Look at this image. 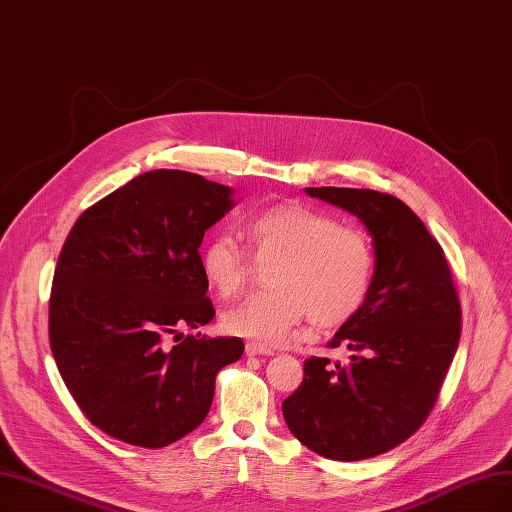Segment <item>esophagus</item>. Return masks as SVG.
<instances>
[{
	"instance_id": "esophagus-1",
	"label": "esophagus",
	"mask_w": 512,
	"mask_h": 512,
	"mask_svg": "<svg viewBox=\"0 0 512 512\" xmlns=\"http://www.w3.org/2000/svg\"><path fill=\"white\" fill-rule=\"evenodd\" d=\"M245 355H248V357L273 355V351L269 349V346H262V344H258V342H248V344H245Z\"/></svg>"
}]
</instances>
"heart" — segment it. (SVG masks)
Instances as JSON below:
<instances>
[{
	"instance_id": "b5f03b06",
	"label": "heart",
	"mask_w": 512,
	"mask_h": 512,
	"mask_svg": "<svg viewBox=\"0 0 512 512\" xmlns=\"http://www.w3.org/2000/svg\"><path fill=\"white\" fill-rule=\"evenodd\" d=\"M250 248L270 262L271 290L250 294L222 315L229 334L260 344H281L309 315L319 327H334L359 313L374 279V250L359 229L311 208L273 206L243 224ZM201 273L220 296L241 290L252 271V256L229 233L203 243Z\"/></svg>"
}]
</instances>
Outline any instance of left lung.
I'll use <instances>...</instances> for the list:
<instances>
[{
	"mask_svg": "<svg viewBox=\"0 0 512 512\" xmlns=\"http://www.w3.org/2000/svg\"><path fill=\"white\" fill-rule=\"evenodd\" d=\"M304 191L365 224L376 267L359 313L327 342L353 351L349 365L306 359L283 418L323 458H374L410 439L431 414L458 349L460 300L439 241L401 199L372 189Z\"/></svg>",
	"mask_w": 512,
	"mask_h": 512,
	"instance_id": "left-lung-1",
	"label": "left lung"
}]
</instances>
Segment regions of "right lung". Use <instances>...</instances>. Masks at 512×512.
<instances>
[{"instance_id":"right-lung-1","label":"right lung","mask_w":512,"mask_h":512,"mask_svg":"<svg viewBox=\"0 0 512 512\" xmlns=\"http://www.w3.org/2000/svg\"><path fill=\"white\" fill-rule=\"evenodd\" d=\"M235 206L233 189L182 170H153L77 218L58 256L50 346L88 420L138 447H166L206 420L216 374L241 338H199L206 325L199 245ZM181 341L174 347L165 338Z\"/></svg>"}]
</instances>
